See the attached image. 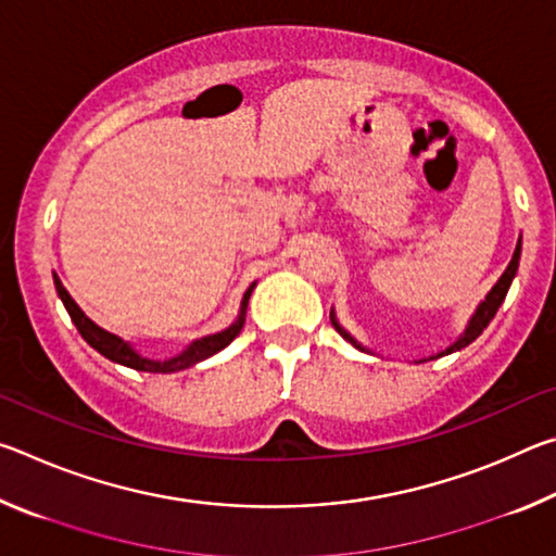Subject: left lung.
Here are the masks:
<instances>
[{"label":"left lung","instance_id":"left-lung-1","mask_svg":"<svg viewBox=\"0 0 556 556\" xmlns=\"http://www.w3.org/2000/svg\"><path fill=\"white\" fill-rule=\"evenodd\" d=\"M520 252H522V238L517 240V248H515V252H513V260H510V265L505 267V271L501 275V279L495 281L493 285V289L488 291L485 294V299L481 301V304L476 306V312H473V316L468 318V324H466V328H464V333H460L454 343H451L448 348H444V351H439L437 355H429V357H421V361H417V363H427V361H437V357H444V355H448V353H456V351H460V348H466V345H470L476 341L478 336L483 333V328H488V324L493 321V316L497 314V308H501V304L505 301V296H507V289H510V285H513V279H515V275H517V267H520ZM331 324H333V328L338 333H341L348 343H351L353 348H357V351H363V353H370L368 348H365L363 343H357L355 338L345 331V328L338 324V318H336V312L331 308ZM375 355V353H372Z\"/></svg>","mask_w":556,"mask_h":556}]
</instances>
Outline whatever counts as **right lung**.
I'll list each match as a JSON object with an SVG mask.
<instances>
[{
    "instance_id": "1",
    "label": "right lung",
    "mask_w": 556,
    "mask_h": 556,
    "mask_svg": "<svg viewBox=\"0 0 556 556\" xmlns=\"http://www.w3.org/2000/svg\"><path fill=\"white\" fill-rule=\"evenodd\" d=\"M53 285H55V291H59V299L63 301L65 312H68V316H71V321L75 324V328H78V333L86 338V343L90 348H96V351L100 355H105L108 361L117 363V365H125V368L139 370V372H164L166 375V372H178V370L193 368L195 363H201V361H205V357L220 353L225 345L232 343V338L242 331L244 314H248L250 296H252V291H255L257 281H252L248 291H244V296L240 301V314L228 328H223V331H218V333L203 336V338H199V341L188 343L181 353L174 355V357H164V361H154V357L142 355L135 345L125 341V338L105 331V328H100L96 321H92V318H88L86 312H83V308L75 304L73 296L68 294V289L61 285V279H59V275H55V271H53Z\"/></svg>"
}]
</instances>
